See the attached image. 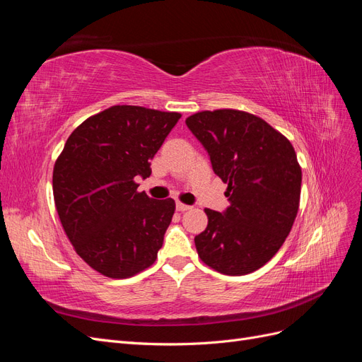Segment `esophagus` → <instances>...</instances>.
<instances>
[{"mask_svg":"<svg viewBox=\"0 0 362 362\" xmlns=\"http://www.w3.org/2000/svg\"><path fill=\"white\" fill-rule=\"evenodd\" d=\"M190 208H192L190 205H185V204H182V202H177V210H178V211H181V213L190 210Z\"/></svg>","mask_w":362,"mask_h":362,"instance_id":"34e87169","label":"esophagus"}]
</instances>
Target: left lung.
<instances>
[{"mask_svg": "<svg viewBox=\"0 0 362 362\" xmlns=\"http://www.w3.org/2000/svg\"><path fill=\"white\" fill-rule=\"evenodd\" d=\"M228 184L223 213L205 208L208 225L194 237L206 266L229 276L258 270L276 254L299 210L302 170L290 140L246 112H199L185 119Z\"/></svg>", "mask_w": 362, "mask_h": 362, "instance_id": "obj_1", "label": "left lung"}]
</instances>
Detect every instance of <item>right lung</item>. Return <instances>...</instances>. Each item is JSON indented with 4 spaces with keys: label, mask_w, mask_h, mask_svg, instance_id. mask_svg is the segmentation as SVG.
Instances as JSON below:
<instances>
[{
    "label": "right lung",
    "mask_w": 362,
    "mask_h": 362,
    "mask_svg": "<svg viewBox=\"0 0 362 362\" xmlns=\"http://www.w3.org/2000/svg\"><path fill=\"white\" fill-rule=\"evenodd\" d=\"M181 115L113 105L72 131L54 164L52 192L62 226L87 264L129 278L157 259L175 213L173 199L137 192L151 160Z\"/></svg>",
    "instance_id": "obj_1"
}]
</instances>
